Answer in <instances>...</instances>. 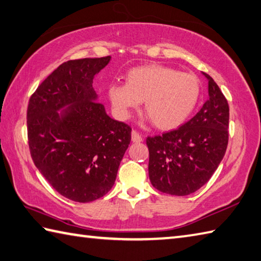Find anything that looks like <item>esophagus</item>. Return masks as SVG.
<instances>
[{
    "label": "esophagus",
    "mask_w": 261,
    "mask_h": 261,
    "mask_svg": "<svg viewBox=\"0 0 261 261\" xmlns=\"http://www.w3.org/2000/svg\"><path fill=\"white\" fill-rule=\"evenodd\" d=\"M131 140H132V143H136V144L141 143V141H143V137L139 135V132L134 130L131 132Z\"/></svg>",
    "instance_id": "34e87169"
}]
</instances>
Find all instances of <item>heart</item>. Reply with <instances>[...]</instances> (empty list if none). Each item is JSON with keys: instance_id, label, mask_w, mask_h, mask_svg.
I'll return each instance as SVG.
<instances>
[{"instance_id": "obj_1", "label": "heart", "mask_w": 261, "mask_h": 261, "mask_svg": "<svg viewBox=\"0 0 261 261\" xmlns=\"http://www.w3.org/2000/svg\"><path fill=\"white\" fill-rule=\"evenodd\" d=\"M125 84L107 89L113 111L125 120L144 101L149 120L160 130H173L191 116L201 96L195 75L163 65H145L125 74Z\"/></svg>"}]
</instances>
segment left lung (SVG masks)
Returning <instances> with one entry per match:
<instances>
[{
    "label": "left lung",
    "mask_w": 261,
    "mask_h": 261,
    "mask_svg": "<svg viewBox=\"0 0 261 261\" xmlns=\"http://www.w3.org/2000/svg\"><path fill=\"white\" fill-rule=\"evenodd\" d=\"M203 75L209 98L200 112L179 129L146 139L150 182L170 195L186 196L204 186L228 144V102L210 75Z\"/></svg>",
    "instance_id": "1"
}]
</instances>
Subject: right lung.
<instances>
[{
    "label": "right lung",
    "instance_id": "obj_1",
    "mask_svg": "<svg viewBox=\"0 0 261 261\" xmlns=\"http://www.w3.org/2000/svg\"><path fill=\"white\" fill-rule=\"evenodd\" d=\"M112 57L68 60L30 99L27 132L32 159L52 187L87 203L111 191L131 141V127L107 115L93 89Z\"/></svg>",
    "mask_w": 261,
    "mask_h": 261
}]
</instances>
